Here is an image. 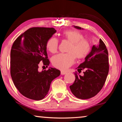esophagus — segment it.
Listing matches in <instances>:
<instances>
[{"instance_id":"34e87169","label":"esophagus","mask_w":122,"mask_h":122,"mask_svg":"<svg viewBox=\"0 0 122 122\" xmlns=\"http://www.w3.org/2000/svg\"><path fill=\"white\" fill-rule=\"evenodd\" d=\"M66 74H67L66 71H61V75H65Z\"/></svg>"}]
</instances>
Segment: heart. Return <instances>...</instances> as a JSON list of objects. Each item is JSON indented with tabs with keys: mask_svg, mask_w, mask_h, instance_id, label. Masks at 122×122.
<instances>
[{
	"mask_svg": "<svg viewBox=\"0 0 122 122\" xmlns=\"http://www.w3.org/2000/svg\"><path fill=\"white\" fill-rule=\"evenodd\" d=\"M63 36L66 40L71 42L67 51L68 53H61L54 56L51 62L56 68L65 71L74 63L75 57L81 59L87 56L90 51L91 45L88 40L83 39V34L77 30H66ZM58 46V40L54 37L49 39L46 44L47 49L53 54L57 52Z\"/></svg>",
	"mask_w": 122,
	"mask_h": 122,
	"instance_id": "1",
	"label": "heart"
}]
</instances>
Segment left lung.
<instances>
[{
    "label": "left lung",
    "mask_w": 122,
    "mask_h": 122,
    "mask_svg": "<svg viewBox=\"0 0 122 122\" xmlns=\"http://www.w3.org/2000/svg\"><path fill=\"white\" fill-rule=\"evenodd\" d=\"M78 30H83L74 26ZM108 51L106 45L100 39L92 47L85 61L76 69L79 73L84 70L83 76L75 73V80L69 86L72 93L78 98L86 100L96 95L102 89L109 73Z\"/></svg>",
    "instance_id": "8db88e82"
}]
</instances>
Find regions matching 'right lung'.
I'll use <instances>...</instances> for the list:
<instances>
[{
	"instance_id": "right-lung-1",
	"label": "right lung",
	"mask_w": 122,
	"mask_h": 122,
	"mask_svg": "<svg viewBox=\"0 0 122 122\" xmlns=\"http://www.w3.org/2000/svg\"><path fill=\"white\" fill-rule=\"evenodd\" d=\"M56 30L54 28L32 27L18 36L11 51V75L22 95L31 100H42L51 81L60 75L54 68L39 71V65H49L46 44Z\"/></svg>"
}]
</instances>
